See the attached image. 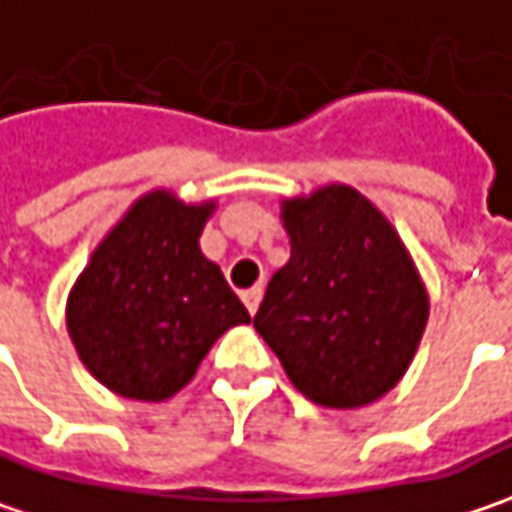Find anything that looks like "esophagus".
Wrapping results in <instances>:
<instances>
[{
    "instance_id": "obj_1",
    "label": "esophagus",
    "mask_w": 512,
    "mask_h": 512,
    "mask_svg": "<svg viewBox=\"0 0 512 512\" xmlns=\"http://www.w3.org/2000/svg\"><path fill=\"white\" fill-rule=\"evenodd\" d=\"M262 294H265V291H262V285H256V288H250V291H244V294H241V300H244V306H247L250 314H256V311H259Z\"/></svg>"
}]
</instances>
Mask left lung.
Here are the masks:
<instances>
[{
  "mask_svg": "<svg viewBox=\"0 0 512 512\" xmlns=\"http://www.w3.org/2000/svg\"><path fill=\"white\" fill-rule=\"evenodd\" d=\"M291 259L253 317L291 384L323 408H361L408 373L428 291L384 212L347 183L282 198Z\"/></svg>",
  "mask_w": 512,
  "mask_h": 512,
  "instance_id": "1",
  "label": "left lung"
}]
</instances>
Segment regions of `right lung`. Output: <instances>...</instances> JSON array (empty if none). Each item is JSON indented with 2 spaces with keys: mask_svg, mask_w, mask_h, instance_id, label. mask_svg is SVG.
Wrapping results in <instances>:
<instances>
[{
  "mask_svg": "<svg viewBox=\"0 0 512 512\" xmlns=\"http://www.w3.org/2000/svg\"><path fill=\"white\" fill-rule=\"evenodd\" d=\"M218 203L151 189L92 250L66 297V332L107 390L165 402L195 379L212 344L250 323L233 288L201 250Z\"/></svg>",
  "mask_w": 512,
  "mask_h": 512,
  "instance_id": "right-lung-1",
  "label": "right lung"
}]
</instances>
